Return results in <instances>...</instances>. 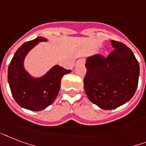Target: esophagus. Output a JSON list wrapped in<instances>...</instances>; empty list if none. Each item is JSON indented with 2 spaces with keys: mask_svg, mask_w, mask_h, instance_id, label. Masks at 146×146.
Here are the masks:
<instances>
[{
  "mask_svg": "<svg viewBox=\"0 0 146 146\" xmlns=\"http://www.w3.org/2000/svg\"><path fill=\"white\" fill-rule=\"evenodd\" d=\"M84 63H85V59L84 58H80V59H78L75 62V65H78V64H82V65H84Z\"/></svg>",
  "mask_w": 146,
  "mask_h": 146,
  "instance_id": "esophagus-1",
  "label": "esophagus"
}]
</instances>
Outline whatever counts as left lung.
<instances>
[{"label": "left lung", "mask_w": 146, "mask_h": 146, "mask_svg": "<svg viewBox=\"0 0 146 146\" xmlns=\"http://www.w3.org/2000/svg\"><path fill=\"white\" fill-rule=\"evenodd\" d=\"M115 49L107 57L87 58L84 87L91 102L104 110H113L128 102L137 88L139 65L130 48L111 40Z\"/></svg>", "instance_id": "obj_1"}]
</instances>
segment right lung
I'll return each mask as SVG.
<instances>
[{"label":"right lung","mask_w":146,"mask_h":146,"mask_svg":"<svg viewBox=\"0 0 146 146\" xmlns=\"http://www.w3.org/2000/svg\"><path fill=\"white\" fill-rule=\"evenodd\" d=\"M46 41L40 36L23 44L8 67V83L14 100L20 107L32 111L42 110L52 104L60 90L62 78L72 72L55 65L45 75L36 78L25 70L23 61L27 53L39 42Z\"/></svg>","instance_id":"right-lung-1"}]
</instances>
